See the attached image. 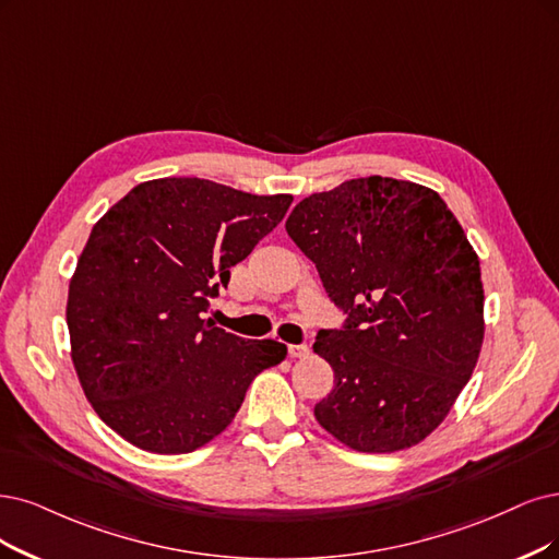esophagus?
I'll use <instances>...</instances> for the list:
<instances>
[{
  "instance_id": "esophagus-1",
  "label": "esophagus",
  "mask_w": 559,
  "mask_h": 559,
  "mask_svg": "<svg viewBox=\"0 0 559 559\" xmlns=\"http://www.w3.org/2000/svg\"><path fill=\"white\" fill-rule=\"evenodd\" d=\"M287 355H290L293 359L308 357V345H306V343H299V345H287Z\"/></svg>"
}]
</instances>
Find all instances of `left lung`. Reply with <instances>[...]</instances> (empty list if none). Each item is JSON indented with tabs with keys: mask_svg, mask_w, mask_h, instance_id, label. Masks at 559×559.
<instances>
[{
	"mask_svg": "<svg viewBox=\"0 0 559 559\" xmlns=\"http://www.w3.org/2000/svg\"><path fill=\"white\" fill-rule=\"evenodd\" d=\"M285 230L347 316L316 336L334 368L318 424L355 451L419 444L484 343L481 269L461 223L426 186L373 175L304 198Z\"/></svg>",
	"mask_w": 559,
	"mask_h": 559,
	"instance_id": "obj_1",
	"label": "left lung"
}]
</instances>
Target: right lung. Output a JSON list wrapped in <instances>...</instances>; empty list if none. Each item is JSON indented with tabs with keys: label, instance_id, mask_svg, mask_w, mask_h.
<instances>
[{
	"label": "right lung",
	"instance_id": "add662e5",
	"mask_svg": "<svg viewBox=\"0 0 559 559\" xmlns=\"http://www.w3.org/2000/svg\"><path fill=\"white\" fill-rule=\"evenodd\" d=\"M290 202L165 177L138 183L92 227L67 324L82 391L117 436L152 453L195 451L233 424L253 378L285 359L283 343L200 316Z\"/></svg>",
	"mask_w": 559,
	"mask_h": 559
}]
</instances>
